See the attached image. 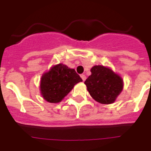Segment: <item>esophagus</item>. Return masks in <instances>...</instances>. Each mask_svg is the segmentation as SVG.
<instances>
[{"label":"esophagus","instance_id":"34e87169","mask_svg":"<svg viewBox=\"0 0 151 151\" xmlns=\"http://www.w3.org/2000/svg\"><path fill=\"white\" fill-rule=\"evenodd\" d=\"M81 78H82V79L83 80L84 82H85V79H86V76H85V75H84V74L81 75Z\"/></svg>","mask_w":151,"mask_h":151}]
</instances>
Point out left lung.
Segmentation results:
<instances>
[{
    "label": "left lung",
    "mask_w": 151,
    "mask_h": 151,
    "mask_svg": "<svg viewBox=\"0 0 151 151\" xmlns=\"http://www.w3.org/2000/svg\"><path fill=\"white\" fill-rule=\"evenodd\" d=\"M91 72V75L85 82L91 96L104 104L114 102L123 88L121 77L103 66H94Z\"/></svg>",
    "instance_id": "1"
}]
</instances>
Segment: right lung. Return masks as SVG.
Here are the masks:
<instances>
[{
  "label": "right lung",
  "instance_id": "right-lung-1",
  "mask_svg": "<svg viewBox=\"0 0 151 151\" xmlns=\"http://www.w3.org/2000/svg\"><path fill=\"white\" fill-rule=\"evenodd\" d=\"M82 81L74 69H69L66 65L60 63L42 76L41 93L48 102H60L71 91L74 85Z\"/></svg>",
  "mask_w": 151,
  "mask_h": 151
}]
</instances>
